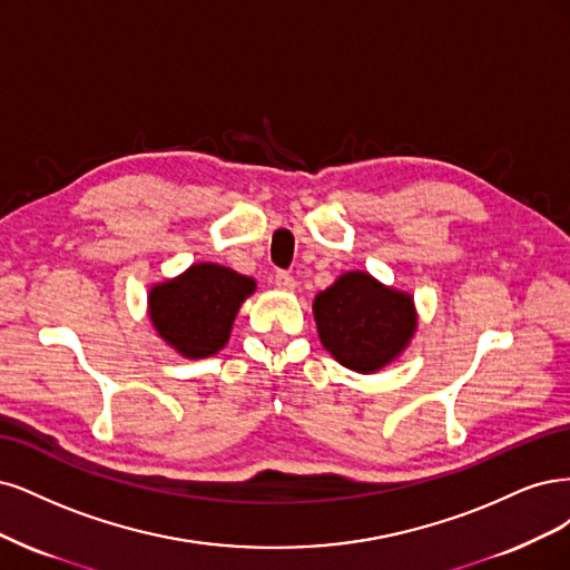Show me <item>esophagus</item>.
<instances>
[{
	"mask_svg": "<svg viewBox=\"0 0 570 570\" xmlns=\"http://www.w3.org/2000/svg\"><path fill=\"white\" fill-rule=\"evenodd\" d=\"M274 286L282 288V291H293V288H296V279H293V274L279 269L277 274H274Z\"/></svg>",
	"mask_w": 570,
	"mask_h": 570,
	"instance_id": "obj_1",
	"label": "esophagus"
}]
</instances>
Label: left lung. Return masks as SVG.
Here are the masks:
<instances>
[{
    "instance_id": "left-lung-1",
    "label": "left lung",
    "mask_w": 570,
    "mask_h": 570,
    "mask_svg": "<svg viewBox=\"0 0 570 570\" xmlns=\"http://www.w3.org/2000/svg\"><path fill=\"white\" fill-rule=\"evenodd\" d=\"M320 341L347 370L374 374L410 345L416 332L414 298L366 272H345L312 303Z\"/></svg>"
}]
</instances>
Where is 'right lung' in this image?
Masks as SVG:
<instances>
[{"instance_id":"add662e5","label":"right lung","mask_w":570,"mask_h":570,"mask_svg":"<svg viewBox=\"0 0 570 570\" xmlns=\"http://www.w3.org/2000/svg\"><path fill=\"white\" fill-rule=\"evenodd\" d=\"M255 282L229 267L196 263L179 277L151 286L149 317L158 336L189 360L223 351L238 307Z\"/></svg>"}]
</instances>
